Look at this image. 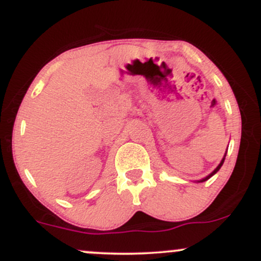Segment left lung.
Wrapping results in <instances>:
<instances>
[{"mask_svg": "<svg viewBox=\"0 0 261 261\" xmlns=\"http://www.w3.org/2000/svg\"><path fill=\"white\" fill-rule=\"evenodd\" d=\"M224 157H226V154H224ZM224 157L222 158V161H221V163H220V164H218V166H217V168H216V169H215V170H214V172H212V173H211V174H208L207 176H205V178H203V179H201V180H199V181H206V180H207V179H210V178H211V176H212V175H214V174H216V173L218 172V170H220V168H221V167H222V164H223V162H224Z\"/></svg>", "mask_w": 261, "mask_h": 261, "instance_id": "left-lung-1", "label": "left lung"}]
</instances>
